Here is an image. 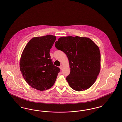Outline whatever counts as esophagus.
Here are the masks:
<instances>
[{
  "mask_svg": "<svg viewBox=\"0 0 122 122\" xmlns=\"http://www.w3.org/2000/svg\"><path fill=\"white\" fill-rule=\"evenodd\" d=\"M59 68L60 69V70H63V67L62 66V65H61L60 66H59Z\"/></svg>",
  "mask_w": 122,
  "mask_h": 122,
  "instance_id": "34e87169",
  "label": "esophagus"
}]
</instances>
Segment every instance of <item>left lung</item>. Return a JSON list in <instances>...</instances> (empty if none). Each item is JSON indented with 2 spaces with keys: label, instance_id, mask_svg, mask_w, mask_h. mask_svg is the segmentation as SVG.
Returning <instances> with one entry per match:
<instances>
[{
  "label": "left lung",
  "instance_id": "left-lung-1",
  "mask_svg": "<svg viewBox=\"0 0 122 122\" xmlns=\"http://www.w3.org/2000/svg\"><path fill=\"white\" fill-rule=\"evenodd\" d=\"M56 48L64 52L69 61L70 86L80 92L95 83L101 68V54L97 46L89 38L78 36L61 37L55 42Z\"/></svg>",
  "mask_w": 122,
  "mask_h": 122
}]
</instances>
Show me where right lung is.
I'll use <instances>...</instances> for the list:
<instances>
[{
	"instance_id": "add662e5",
	"label": "right lung",
	"mask_w": 122,
	"mask_h": 122,
	"mask_svg": "<svg viewBox=\"0 0 122 122\" xmlns=\"http://www.w3.org/2000/svg\"><path fill=\"white\" fill-rule=\"evenodd\" d=\"M56 37L49 35L32 38L25 46L20 67L25 80L30 86L44 91L53 86L60 72L49 54Z\"/></svg>"
}]
</instances>
